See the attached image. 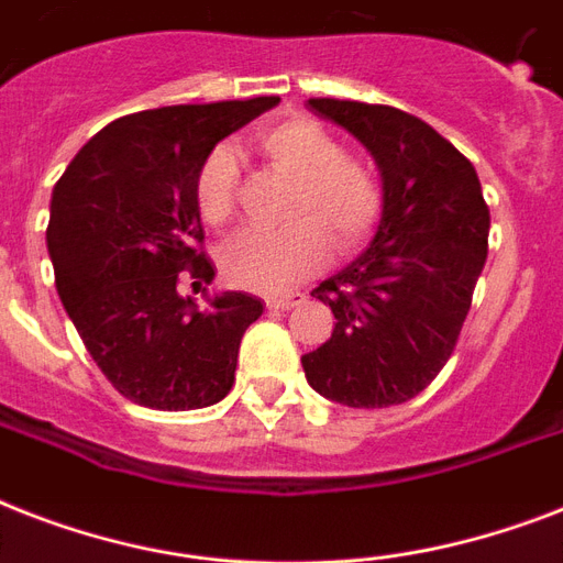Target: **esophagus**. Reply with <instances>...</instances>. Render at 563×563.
<instances>
[{
    "label": "esophagus",
    "mask_w": 563,
    "mask_h": 563,
    "mask_svg": "<svg viewBox=\"0 0 563 563\" xmlns=\"http://www.w3.org/2000/svg\"><path fill=\"white\" fill-rule=\"evenodd\" d=\"M298 303H303V295H300V291H291V295H272V298L265 300V307L274 309V312L298 307Z\"/></svg>",
    "instance_id": "esophagus-1"
}]
</instances>
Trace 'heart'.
<instances>
[{
  "label": "heart",
  "mask_w": 563,
  "mask_h": 563,
  "mask_svg": "<svg viewBox=\"0 0 563 563\" xmlns=\"http://www.w3.org/2000/svg\"><path fill=\"white\" fill-rule=\"evenodd\" d=\"M256 148L274 169L295 178L280 230L245 228L221 247V268L230 283L260 291L291 289L327 260V239L335 251H353L371 236L383 212V187L374 169L342 152L327 128L291 117L265 125ZM239 169L228 148L207 154L195 175V201L210 224H224L236 210Z\"/></svg>",
  "instance_id": "1"
}]
</instances>
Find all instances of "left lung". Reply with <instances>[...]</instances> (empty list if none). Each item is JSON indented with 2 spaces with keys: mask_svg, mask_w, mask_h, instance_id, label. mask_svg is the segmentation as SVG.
<instances>
[{
  "mask_svg": "<svg viewBox=\"0 0 563 563\" xmlns=\"http://www.w3.org/2000/svg\"><path fill=\"white\" fill-rule=\"evenodd\" d=\"M309 110L368 148L383 219L368 251L312 289L335 324L300 360L303 374L342 406H397L453 356L488 256V203L473 163L423 119L339 99H309Z\"/></svg>",
  "mask_w": 563,
  "mask_h": 563,
  "instance_id": "obj_1",
  "label": "left lung"
}]
</instances>
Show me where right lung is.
<instances>
[{
	"label": "right lung",
	"instance_id": "add662e5",
	"mask_svg": "<svg viewBox=\"0 0 563 563\" xmlns=\"http://www.w3.org/2000/svg\"><path fill=\"white\" fill-rule=\"evenodd\" d=\"M277 96L140 110L101 128L52 192L46 245L55 286L84 347L122 397L161 411L228 397L239 342L263 300L245 291L180 295L216 277L203 242L195 175L228 134Z\"/></svg>",
	"mask_w": 563,
	"mask_h": 563
}]
</instances>
